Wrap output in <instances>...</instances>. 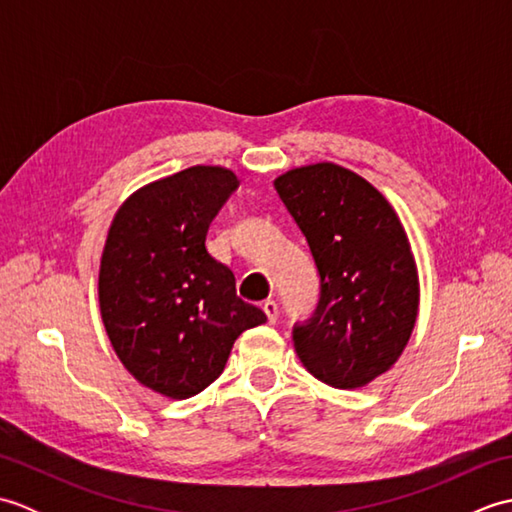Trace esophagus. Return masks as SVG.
<instances>
[{"mask_svg":"<svg viewBox=\"0 0 512 512\" xmlns=\"http://www.w3.org/2000/svg\"><path fill=\"white\" fill-rule=\"evenodd\" d=\"M262 310H264V314L268 317V323H270V325L277 323V319H279V308H277V303H275L273 299H266Z\"/></svg>","mask_w":512,"mask_h":512,"instance_id":"obj_1","label":"esophagus"}]
</instances>
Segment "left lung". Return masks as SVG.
Segmentation results:
<instances>
[{
    "instance_id": "obj_1",
    "label": "left lung",
    "mask_w": 512,
    "mask_h": 512,
    "mask_svg": "<svg viewBox=\"0 0 512 512\" xmlns=\"http://www.w3.org/2000/svg\"><path fill=\"white\" fill-rule=\"evenodd\" d=\"M275 189L319 273L317 308L292 328L297 356L325 385L363 387L398 361L416 325L405 228L372 184L334 162L292 169Z\"/></svg>"
}]
</instances>
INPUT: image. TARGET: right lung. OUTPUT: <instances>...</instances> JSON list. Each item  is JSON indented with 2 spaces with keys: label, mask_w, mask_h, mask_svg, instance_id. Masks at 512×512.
<instances>
[{
  "label": "right lung",
  "mask_w": 512,
  "mask_h": 512,
  "mask_svg": "<svg viewBox=\"0 0 512 512\" xmlns=\"http://www.w3.org/2000/svg\"><path fill=\"white\" fill-rule=\"evenodd\" d=\"M237 187L224 167H189L136 191L107 233L99 273L107 336L138 383L173 400L209 387L237 336L266 321L206 250L209 226Z\"/></svg>",
  "instance_id": "1"
}]
</instances>
